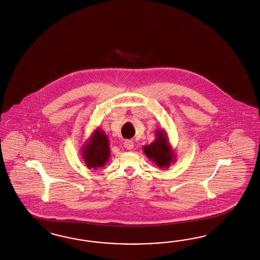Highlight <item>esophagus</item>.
Masks as SVG:
<instances>
[{
    "mask_svg": "<svg viewBox=\"0 0 260 260\" xmlns=\"http://www.w3.org/2000/svg\"><path fill=\"white\" fill-rule=\"evenodd\" d=\"M124 147L126 150H133L134 149V141L132 140H125L124 142Z\"/></svg>",
    "mask_w": 260,
    "mask_h": 260,
    "instance_id": "34e87169",
    "label": "esophagus"
}]
</instances>
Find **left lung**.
I'll return each mask as SVG.
<instances>
[{
    "instance_id": "obj_1",
    "label": "left lung",
    "mask_w": 260,
    "mask_h": 260,
    "mask_svg": "<svg viewBox=\"0 0 260 260\" xmlns=\"http://www.w3.org/2000/svg\"><path fill=\"white\" fill-rule=\"evenodd\" d=\"M143 150L145 155L159 168L168 169L176 160L174 150L164 129H156L154 141L150 145H145Z\"/></svg>"
}]
</instances>
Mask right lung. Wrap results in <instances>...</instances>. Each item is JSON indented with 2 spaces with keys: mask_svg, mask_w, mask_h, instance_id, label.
Returning a JSON list of instances; mask_svg holds the SVG:
<instances>
[{
  "mask_svg": "<svg viewBox=\"0 0 260 260\" xmlns=\"http://www.w3.org/2000/svg\"><path fill=\"white\" fill-rule=\"evenodd\" d=\"M81 155L88 169L103 168L109 161L110 142L101 128H96L87 141L81 147Z\"/></svg>",
  "mask_w": 260,
  "mask_h": 260,
  "instance_id": "1",
  "label": "right lung"
}]
</instances>
